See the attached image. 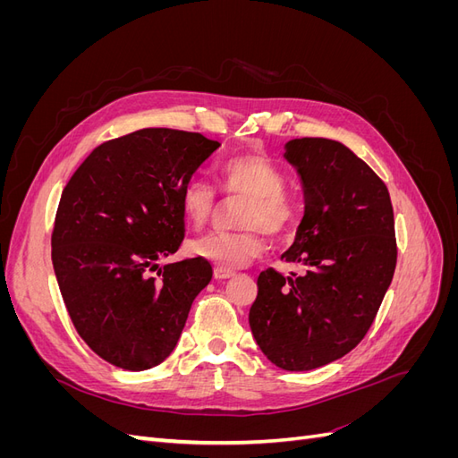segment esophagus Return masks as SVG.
Segmentation results:
<instances>
[{
    "instance_id": "obj_1",
    "label": "esophagus",
    "mask_w": 458,
    "mask_h": 458,
    "mask_svg": "<svg viewBox=\"0 0 458 458\" xmlns=\"http://www.w3.org/2000/svg\"><path fill=\"white\" fill-rule=\"evenodd\" d=\"M231 276H234V271H231V269H224V267L214 269V279L216 281H227V279H231Z\"/></svg>"
}]
</instances>
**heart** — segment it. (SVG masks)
Returning a JSON list of instances; mask_svg holds the SVG:
<instances>
[{
  "instance_id": "heart-1",
  "label": "heart",
  "mask_w": 458,
  "mask_h": 458,
  "mask_svg": "<svg viewBox=\"0 0 458 458\" xmlns=\"http://www.w3.org/2000/svg\"><path fill=\"white\" fill-rule=\"evenodd\" d=\"M221 183L227 195L246 197L239 224L241 233H212L192 241V256L224 269H239L259 256L261 231L269 237H286L294 229L300 208L284 191L286 177L263 155H241L221 165ZM216 208V191L202 179H191L182 191V212L191 225L202 227Z\"/></svg>"
}]
</instances>
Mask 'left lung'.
Segmentation results:
<instances>
[{
	"instance_id": "obj_1",
	"label": "left lung",
	"mask_w": 458,
	"mask_h": 458,
	"mask_svg": "<svg viewBox=\"0 0 458 458\" xmlns=\"http://www.w3.org/2000/svg\"><path fill=\"white\" fill-rule=\"evenodd\" d=\"M284 158L306 206L281 258L306 273L261 271L248 321L273 365L301 372L336 361L365 338L392 284L397 246L390 192L348 147L301 137L284 145Z\"/></svg>"
}]
</instances>
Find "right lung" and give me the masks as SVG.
<instances>
[{
	"label": "right lung",
	"mask_w": 458,
	"mask_h": 458,
	"mask_svg": "<svg viewBox=\"0 0 458 458\" xmlns=\"http://www.w3.org/2000/svg\"><path fill=\"white\" fill-rule=\"evenodd\" d=\"M217 147L200 133L145 128L97 147L63 191L55 276L78 335L110 365H160L212 281L206 259H158L182 244V191Z\"/></svg>",
	"instance_id": "obj_1"
}]
</instances>
